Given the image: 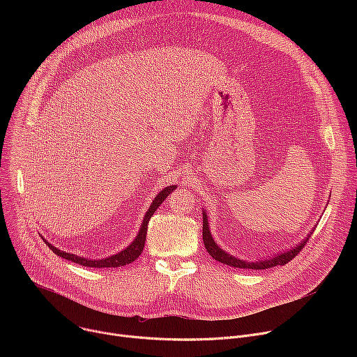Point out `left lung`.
<instances>
[{"label": "left lung", "mask_w": 357, "mask_h": 357, "mask_svg": "<svg viewBox=\"0 0 357 357\" xmlns=\"http://www.w3.org/2000/svg\"><path fill=\"white\" fill-rule=\"evenodd\" d=\"M311 234L305 238L299 245L294 247L292 250H288L287 252H282V254H278V256L270 259V260H266V261H257V263H250V261H243V260H238L233 256H230V254H227L226 251H223L216 243L215 240L212 238L211 236V230H209V223H208V218H206V213L203 212V243H205V247L208 250V252L211 254V256L222 263V264H226V266H230V267H236V268H244V270H267V268H273V267H277V266H285L287 263H289L292 259H295L296 254L305 247V244L308 243Z\"/></svg>", "instance_id": "obj_1"}]
</instances>
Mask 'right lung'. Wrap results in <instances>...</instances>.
Masks as SVG:
<instances>
[{"label":"right lung","mask_w":357,"mask_h":357,"mask_svg":"<svg viewBox=\"0 0 357 357\" xmlns=\"http://www.w3.org/2000/svg\"><path fill=\"white\" fill-rule=\"evenodd\" d=\"M175 185H171V186H167L165 189H162L157 196L155 199L152 200L151 206L144 218V222L141 225V229L138 231V236L135 237V240L126 248L123 250L121 252L116 254V256H112L109 259H105V260H89V259H83V257H79V256H75V254H70V252H65L62 250H58L56 247H54L52 244H49L47 241H45L47 244L49 248H52V251L56 254V256H61L62 259L65 260H69V261H73L76 264H80L83 267H91V268H117V267H123V266H127L130 263H132L134 260H137L141 252L144 250V244H145V237H146V230H148V222L151 219V216L154 215V212L158 209V206L161 205V203L167 199V196L175 190Z\"/></svg>","instance_id":"add662e5"}]
</instances>
